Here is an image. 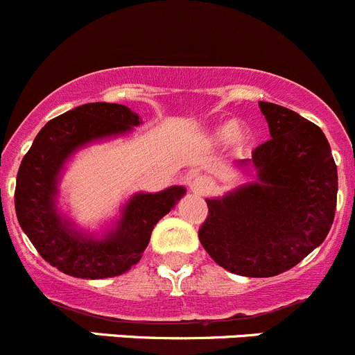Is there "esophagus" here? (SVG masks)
<instances>
[{
    "instance_id": "34e87169",
    "label": "esophagus",
    "mask_w": 355,
    "mask_h": 355,
    "mask_svg": "<svg viewBox=\"0 0 355 355\" xmlns=\"http://www.w3.org/2000/svg\"><path fill=\"white\" fill-rule=\"evenodd\" d=\"M212 188H214V182L210 181L209 178L198 176L191 181V189L196 193V195H207Z\"/></svg>"
}]
</instances>
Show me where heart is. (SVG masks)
I'll use <instances>...</instances> for the list:
<instances>
[{"label":"heart","mask_w":355,"mask_h":355,"mask_svg":"<svg viewBox=\"0 0 355 355\" xmlns=\"http://www.w3.org/2000/svg\"><path fill=\"white\" fill-rule=\"evenodd\" d=\"M210 141L217 143H227L233 152L240 153L250 146L252 143V132L250 129L245 128V125H238L234 121L224 122V124L214 128L212 135H210Z\"/></svg>","instance_id":"obj_1"}]
</instances>
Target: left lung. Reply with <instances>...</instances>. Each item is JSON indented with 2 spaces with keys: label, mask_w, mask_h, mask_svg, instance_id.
I'll use <instances>...</instances> for the list:
<instances>
[{
  "label": "left lung",
  "mask_w": 355,
  "mask_h": 355,
  "mask_svg": "<svg viewBox=\"0 0 355 355\" xmlns=\"http://www.w3.org/2000/svg\"><path fill=\"white\" fill-rule=\"evenodd\" d=\"M271 139L234 171L252 174L226 195L207 198L198 236L226 271L271 278L324 241L333 224L338 173L324 132L297 112L259 101Z\"/></svg>",
  "instance_id": "obj_1"
}]
</instances>
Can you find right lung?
<instances>
[{
	"instance_id": "right-lung-1",
	"label": "right lung",
	"mask_w": 355,
	"mask_h": 355,
	"mask_svg": "<svg viewBox=\"0 0 355 355\" xmlns=\"http://www.w3.org/2000/svg\"><path fill=\"white\" fill-rule=\"evenodd\" d=\"M139 124V115L125 105H80L48 122L24 157L17 174V219L41 257L58 271L84 279L124 275L139 262L155 224L186 195L184 186L135 193L100 233L79 227L62 212L60 181L69 160L79 150L122 138Z\"/></svg>"
}]
</instances>
